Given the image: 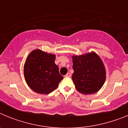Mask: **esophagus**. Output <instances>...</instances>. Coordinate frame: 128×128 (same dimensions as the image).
I'll use <instances>...</instances> for the list:
<instances>
[{"label":"esophagus","instance_id":"1","mask_svg":"<svg viewBox=\"0 0 128 128\" xmlns=\"http://www.w3.org/2000/svg\"><path fill=\"white\" fill-rule=\"evenodd\" d=\"M70 76H71V74H70L69 72H68L67 74H66V75L65 76V77H66V78H70Z\"/></svg>","mask_w":128,"mask_h":128}]
</instances>
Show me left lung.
<instances>
[{
    "label": "left lung",
    "mask_w": 128,
    "mask_h": 128,
    "mask_svg": "<svg viewBox=\"0 0 128 128\" xmlns=\"http://www.w3.org/2000/svg\"><path fill=\"white\" fill-rule=\"evenodd\" d=\"M72 58V79L77 90L85 95L99 91L106 80V70L100 57L92 52Z\"/></svg>",
    "instance_id": "8db88e82"
}]
</instances>
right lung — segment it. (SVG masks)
Returning <instances> with one entry per match:
<instances>
[{"instance_id": "right-lung-1", "label": "right lung", "mask_w": 128, "mask_h": 128, "mask_svg": "<svg viewBox=\"0 0 128 128\" xmlns=\"http://www.w3.org/2000/svg\"><path fill=\"white\" fill-rule=\"evenodd\" d=\"M56 55L40 49L32 50L28 55L24 66L27 84L33 91L48 94L57 88L63 77L55 64Z\"/></svg>"}]
</instances>
